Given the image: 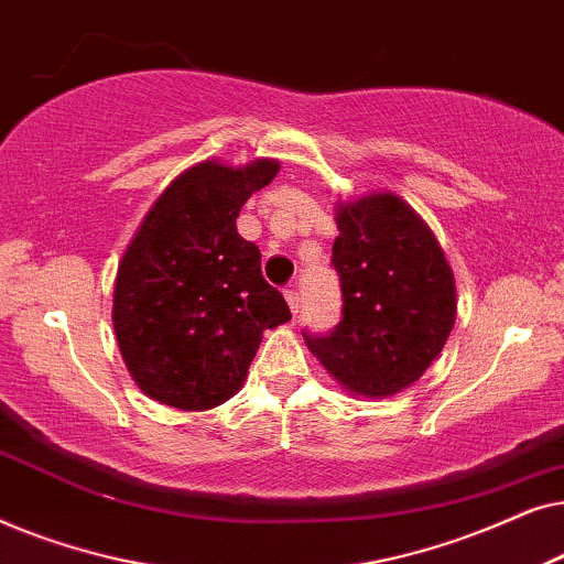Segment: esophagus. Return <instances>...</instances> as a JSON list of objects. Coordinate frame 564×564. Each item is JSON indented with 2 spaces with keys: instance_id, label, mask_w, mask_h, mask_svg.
Masks as SVG:
<instances>
[{
  "instance_id": "34e87169",
  "label": "esophagus",
  "mask_w": 564,
  "mask_h": 564,
  "mask_svg": "<svg viewBox=\"0 0 564 564\" xmlns=\"http://www.w3.org/2000/svg\"><path fill=\"white\" fill-rule=\"evenodd\" d=\"M284 297H288V305H290L292 315H297L300 313V303H303V300H300V292L297 290H284Z\"/></svg>"
}]
</instances>
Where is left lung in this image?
Instances as JSON below:
<instances>
[{"mask_svg":"<svg viewBox=\"0 0 564 564\" xmlns=\"http://www.w3.org/2000/svg\"><path fill=\"white\" fill-rule=\"evenodd\" d=\"M330 264L341 276V323L307 349L344 390L388 398L426 372L457 318L454 274L429 223L395 192L336 203Z\"/></svg>","mask_w":564,"mask_h":564,"instance_id":"1","label":"left lung"}]
</instances>
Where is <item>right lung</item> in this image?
Returning a JSON list of instances; mask_svg holds the SVG:
<instances>
[{
  "instance_id": "right-lung-1",
  "label": "right lung",
  "mask_w": 564,
  "mask_h": 564,
  "mask_svg": "<svg viewBox=\"0 0 564 564\" xmlns=\"http://www.w3.org/2000/svg\"><path fill=\"white\" fill-rule=\"evenodd\" d=\"M280 172L205 159L161 192L122 253L112 326L138 388L180 411H210L241 390L267 328L288 323L282 292L236 218Z\"/></svg>"
}]
</instances>
